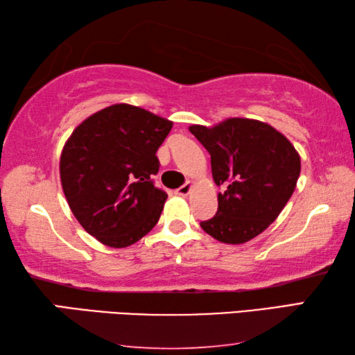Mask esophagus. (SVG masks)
<instances>
[{"label":"esophagus","mask_w":355,"mask_h":355,"mask_svg":"<svg viewBox=\"0 0 355 355\" xmlns=\"http://www.w3.org/2000/svg\"><path fill=\"white\" fill-rule=\"evenodd\" d=\"M191 188H192V183L191 182H186L183 186H180L178 189H175V194L178 196H188L191 192Z\"/></svg>","instance_id":"obj_1"}]
</instances>
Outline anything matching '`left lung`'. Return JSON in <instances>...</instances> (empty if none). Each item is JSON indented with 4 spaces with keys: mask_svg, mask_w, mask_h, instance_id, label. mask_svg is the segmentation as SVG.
Segmentation results:
<instances>
[{
    "mask_svg": "<svg viewBox=\"0 0 355 355\" xmlns=\"http://www.w3.org/2000/svg\"><path fill=\"white\" fill-rule=\"evenodd\" d=\"M211 156L218 211L200 227L225 244H243L277 219L296 188L300 158L271 125L252 119H227L216 127L191 125Z\"/></svg>",
    "mask_w": 355,
    "mask_h": 355,
    "instance_id": "obj_1",
    "label": "left lung"
}]
</instances>
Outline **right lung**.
I'll return each instance as SVG.
<instances>
[{"label":"right lung","mask_w":355,"mask_h":355,"mask_svg":"<svg viewBox=\"0 0 355 355\" xmlns=\"http://www.w3.org/2000/svg\"><path fill=\"white\" fill-rule=\"evenodd\" d=\"M172 122L142 107L112 105L78 125L61 153V183L71 213L89 235L128 248L152 230L167 194L155 188L156 150Z\"/></svg>","instance_id":"right-lung-1"}]
</instances>
